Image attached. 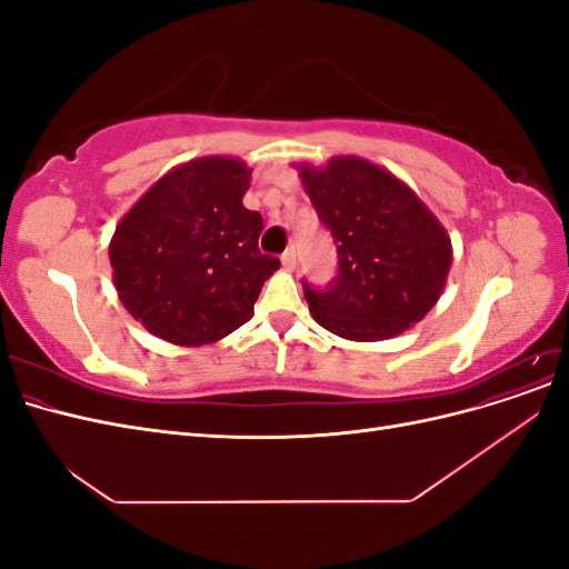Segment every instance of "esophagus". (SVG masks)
Segmentation results:
<instances>
[{
	"label": "esophagus",
	"mask_w": 569,
	"mask_h": 569,
	"mask_svg": "<svg viewBox=\"0 0 569 569\" xmlns=\"http://www.w3.org/2000/svg\"><path fill=\"white\" fill-rule=\"evenodd\" d=\"M282 266H284L287 270H295V268H297V249H295V247H289V249L282 253Z\"/></svg>",
	"instance_id": "1"
}]
</instances>
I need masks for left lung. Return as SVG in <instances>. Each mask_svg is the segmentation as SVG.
<instances>
[{"mask_svg": "<svg viewBox=\"0 0 569 569\" xmlns=\"http://www.w3.org/2000/svg\"><path fill=\"white\" fill-rule=\"evenodd\" d=\"M295 168L339 253L330 287L303 284L313 320L351 341L389 339L420 322L443 295L453 263L439 218L403 180L360 157Z\"/></svg>", "mask_w": 569, "mask_h": 569, "instance_id": "1", "label": "left lung"}]
</instances>
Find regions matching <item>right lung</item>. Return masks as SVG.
Here are the masks:
<instances>
[{
    "label": "right lung",
    "instance_id": "1",
    "mask_svg": "<svg viewBox=\"0 0 569 569\" xmlns=\"http://www.w3.org/2000/svg\"><path fill=\"white\" fill-rule=\"evenodd\" d=\"M249 180L242 159H192L170 168L120 218L109 244L113 284L153 337L203 347L251 320L280 261L258 249L263 218L242 203Z\"/></svg>",
    "mask_w": 569,
    "mask_h": 569
}]
</instances>
